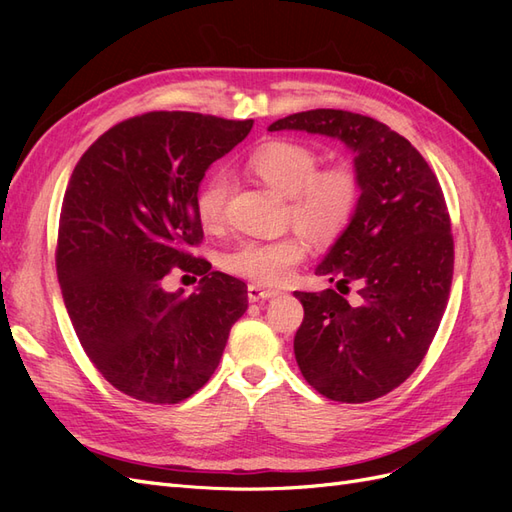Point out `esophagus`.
I'll use <instances>...</instances> for the list:
<instances>
[{
    "label": "esophagus",
    "mask_w": 512,
    "mask_h": 512,
    "mask_svg": "<svg viewBox=\"0 0 512 512\" xmlns=\"http://www.w3.org/2000/svg\"><path fill=\"white\" fill-rule=\"evenodd\" d=\"M280 294V290H271V288H262L258 284H250L247 286V299H250V303H258V301H267V299H273Z\"/></svg>",
    "instance_id": "esophagus-1"
}]
</instances>
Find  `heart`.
I'll list each match as a JSON object with an SVG mask.
<instances>
[{"mask_svg": "<svg viewBox=\"0 0 512 512\" xmlns=\"http://www.w3.org/2000/svg\"><path fill=\"white\" fill-rule=\"evenodd\" d=\"M318 153L294 141H269L247 156V168L273 190L288 196V220L316 239H333L352 222L361 200V177L350 162L320 166ZM230 177L213 170L196 192V215L205 228H218L226 218ZM303 230L275 239H243L222 258V267L262 286L288 282L309 252Z\"/></svg>", "mask_w": 512, "mask_h": 512, "instance_id": "1", "label": "heart"}]
</instances>
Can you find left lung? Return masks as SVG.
<instances>
[{"mask_svg": "<svg viewBox=\"0 0 512 512\" xmlns=\"http://www.w3.org/2000/svg\"><path fill=\"white\" fill-rule=\"evenodd\" d=\"M269 130L327 134L354 151L359 207L316 275L356 284L359 303L333 288L294 292L305 312L294 356L320 395L365 404L412 376L444 316L455 243L442 188L408 138L367 115L316 108Z\"/></svg>", "mask_w": 512, "mask_h": 512, "instance_id": "8db88e82", "label": "left lung"}]
</instances>
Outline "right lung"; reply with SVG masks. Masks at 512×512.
<instances>
[{"instance_id": "add662e5", "label": "right lung", "mask_w": 512, "mask_h": 512, "mask_svg": "<svg viewBox=\"0 0 512 512\" xmlns=\"http://www.w3.org/2000/svg\"><path fill=\"white\" fill-rule=\"evenodd\" d=\"M252 119L151 111L91 145L66 188L55 265L76 337L117 391L179 404L220 365L247 286L196 258L205 170L250 134ZM173 268L201 275L190 298L166 293Z\"/></svg>"}]
</instances>
